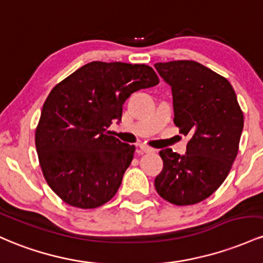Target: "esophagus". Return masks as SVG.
<instances>
[{
	"label": "esophagus",
	"mask_w": 263,
	"mask_h": 263,
	"mask_svg": "<svg viewBox=\"0 0 263 263\" xmlns=\"http://www.w3.org/2000/svg\"><path fill=\"white\" fill-rule=\"evenodd\" d=\"M139 149L141 150L143 153H153L154 152V149L147 145H144V144H139Z\"/></svg>",
	"instance_id": "esophagus-1"
}]
</instances>
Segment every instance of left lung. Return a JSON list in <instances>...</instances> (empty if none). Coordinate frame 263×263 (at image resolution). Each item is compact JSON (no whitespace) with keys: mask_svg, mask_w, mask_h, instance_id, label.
<instances>
[{"mask_svg":"<svg viewBox=\"0 0 263 263\" xmlns=\"http://www.w3.org/2000/svg\"><path fill=\"white\" fill-rule=\"evenodd\" d=\"M171 85L174 123L189 135L186 154L159 152L163 171L155 189L174 205H194L212 195L225 181L238 153L243 113L225 77L195 61L156 63Z\"/></svg>","mask_w":263,"mask_h":263,"instance_id":"1","label":"left lung"}]
</instances>
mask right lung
Returning a JSON list of instances; mask_svg holds the SVG:
<instances>
[{
	"instance_id": "right-lung-1",
	"label": "right lung",
	"mask_w": 263,
	"mask_h": 263,
	"mask_svg": "<svg viewBox=\"0 0 263 263\" xmlns=\"http://www.w3.org/2000/svg\"><path fill=\"white\" fill-rule=\"evenodd\" d=\"M159 83L146 64L90 62L51 90L36 128V149L49 187L70 206L96 209L117 194L135 146L111 135L132 93Z\"/></svg>"
}]
</instances>
